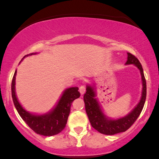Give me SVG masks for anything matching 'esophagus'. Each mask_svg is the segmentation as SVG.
<instances>
[{"label":"esophagus","mask_w":159,"mask_h":159,"mask_svg":"<svg viewBox=\"0 0 159 159\" xmlns=\"http://www.w3.org/2000/svg\"><path fill=\"white\" fill-rule=\"evenodd\" d=\"M85 91H86V88L84 86H81V87H79V92L80 93H81V95H83Z\"/></svg>","instance_id":"34e87169"}]
</instances>
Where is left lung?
<instances>
[{"label": "left lung", "mask_w": 159, "mask_h": 159, "mask_svg": "<svg viewBox=\"0 0 159 159\" xmlns=\"http://www.w3.org/2000/svg\"><path fill=\"white\" fill-rule=\"evenodd\" d=\"M127 54L128 59L125 64H134L138 67L141 75L142 84H143L142 95L139 103L129 114L117 120L108 119L103 114L101 107L98 105L97 99L95 98L96 93L94 92L93 87L90 85H87V88H86L87 92L84 95L85 110L91 125L98 132L107 134V135H113L117 133L125 132L127 129L132 126L143 110L146 97H147V83H146L142 66L135 56L133 55L131 53H127Z\"/></svg>", "instance_id": "1"}]
</instances>
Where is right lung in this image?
Segmentation results:
<instances>
[{
    "instance_id": "right-lung-1",
    "label": "right lung",
    "mask_w": 159,
    "mask_h": 159,
    "mask_svg": "<svg viewBox=\"0 0 159 159\" xmlns=\"http://www.w3.org/2000/svg\"><path fill=\"white\" fill-rule=\"evenodd\" d=\"M32 54H30V55ZM16 75V70L11 85L12 97L16 110L24 121L34 132L41 135L53 136L61 132L66 127L72 102L80 97L81 94L78 91V87L66 89L60 98L57 105L51 112L43 115H35L25 111L18 101L15 92Z\"/></svg>"
}]
</instances>
